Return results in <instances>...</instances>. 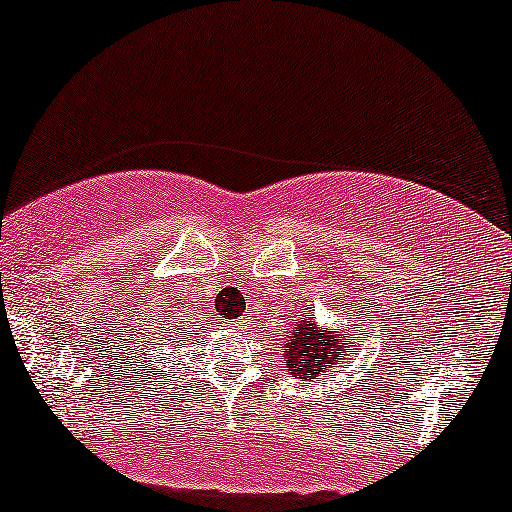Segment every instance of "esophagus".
<instances>
[{
	"label": "esophagus",
	"mask_w": 512,
	"mask_h": 512,
	"mask_svg": "<svg viewBox=\"0 0 512 512\" xmlns=\"http://www.w3.org/2000/svg\"><path fill=\"white\" fill-rule=\"evenodd\" d=\"M247 328V320H235V330H245Z\"/></svg>",
	"instance_id": "1"
}]
</instances>
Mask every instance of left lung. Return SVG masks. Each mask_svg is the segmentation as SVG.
Returning <instances> with one entry per match:
<instances>
[{
    "label": "left lung",
    "mask_w": 512,
    "mask_h": 512,
    "mask_svg": "<svg viewBox=\"0 0 512 512\" xmlns=\"http://www.w3.org/2000/svg\"><path fill=\"white\" fill-rule=\"evenodd\" d=\"M350 347H355V342L347 340L345 333L340 335L335 328H318L316 320L303 318L286 340L284 362L296 379L311 381L342 367V359L352 355L347 352Z\"/></svg>",
    "instance_id": "8db88e82"
}]
</instances>
